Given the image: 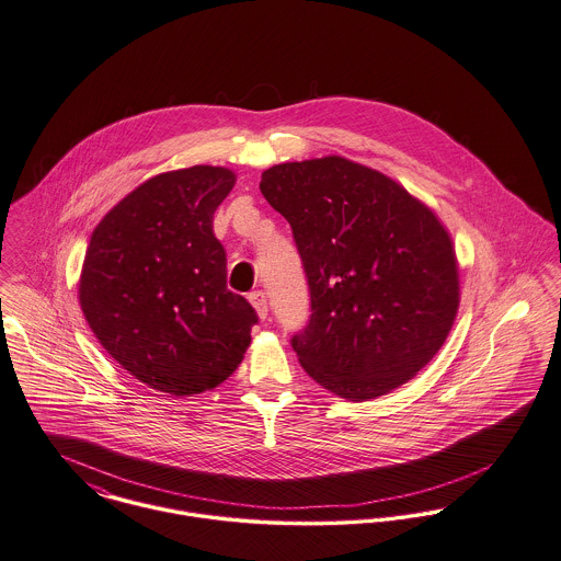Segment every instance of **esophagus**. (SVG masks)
Wrapping results in <instances>:
<instances>
[{
	"instance_id": "esophagus-1",
	"label": "esophagus",
	"mask_w": 561,
	"mask_h": 561,
	"mask_svg": "<svg viewBox=\"0 0 561 561\" xmlns=\"http://www.w3.org/2000/svg\"><path fill=\"white\" fill-rule=\"evenodd\" d=\"M249 300H251V305L255 306L256 314H259L261 319H267V300H265V294H263V291H253V294L249 296Z\"/></svg>"
}]
</instances>
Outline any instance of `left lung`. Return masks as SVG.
I'll list each match as a JSON object with an SVG mask.
<instances>
[{
	"label": "left lung",
	"instance_id": "1",
	"mask_svg": "<svg viewBox=\"0 0 561 561\" xmlns=\"http://www.w3.org/2000/svg\"><path fill=\"white\" fill-rule=\"evenodd\" d=\"M259 188L302 259L310 317L291 347L306 373L350 401L403 386L439 352L459 308L457 256L437 216L341 156L270 167Z\"/></svg>",
	"mask_w": 561,
	"mask_h": 561
}]
</instances>
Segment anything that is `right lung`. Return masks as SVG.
<instances>
[{"instance_id": "right-lung-1", "label": "right lung", "mask_w": 561, "mask_h": 561, "mask_svg": "<svg viewBox=\"0 0 561 561\" xmlns=\"http://www.w3.org/2000/svg\"><path fill=\"white\" fill-rule=\"evenodd\" d=\"M233 184L225 167L160 173L92 233L79 283L83 314L106 354L153 390H211L251 345L259 317L227 289V255L211 231Z\"/></svg>"}]
</instances>
